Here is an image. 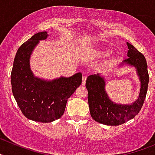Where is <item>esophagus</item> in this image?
<instances>
[{"label": "esophagus", "mask_w": 155, "mask_h": 155, "mask_svg": "<svg viewBox=\"0 0 155 155\" xmlns=\"http://www.w3.org/2000/svg\"><path fill=\"white\" fill-rule=\"evenodd\" d=\"M86 79H87V77H86L85 75H84V76L82 77V85H84V84H85Z\"/></svg>", "instance_id": "1"}]
</instances>
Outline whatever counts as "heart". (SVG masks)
Segmentation results:
<instances>
[{
	"label": "heart",
	"mask_w": 155,
	"mask_h": 155,
	"mask_svg": "<svg viewBox=\"0 0 155 155\" xmlns=\"http://www.w3.org/2000/svg\"><path fill=\"white\" fill-rule=\"evenodd\" d=\"M112 53H113V50L109 49V48H102L97 51L96 54L99 57H107V56L110 55Z\"/></svg>",
	"instance_id": "heart-1"
}]
</instances>
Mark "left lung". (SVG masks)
Here are the masks:
<instances>
[{"instance_id": "obj_1", "label": "left lung", "mask_w": 155, "mask_h": 155, "mask_svg": "<svg viewBox=\"0 0 155 155\" xmlns=\"http://www.w3.org/2000/svg\"><path fill=\"white\" fill-rule=\"evenodd\" d=\"M128 46L127 57L120 67H134L139 77L140 88L138 98L131 104H118L110 99L105 91V78L100 74L87 77L86 88L90 114L94 120L108 126H119L132 120L139 113L147 94L149 82L147 64L144 56L130 43Z\"/></svg>"}]
</instances>
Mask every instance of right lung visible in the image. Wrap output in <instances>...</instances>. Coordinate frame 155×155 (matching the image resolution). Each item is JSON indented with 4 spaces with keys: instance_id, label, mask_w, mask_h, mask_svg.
<instances>
[{
    "instance_id": "right-lung-1",
    "label": "right lung",
    "mask_w": 155,
    "mask_h": 155,
    "mask_svg": "<svg viewBox=\"0 0 155 155\" xmlns=\"http://www.w3.org/2000/svg\"><path fill=\"white\" fill-rule=\"evenodd\" d=\"M48 38L40 31L18 48L11 74L13 95L26 118L50 123L63 116L68 99L81 84V72L69 78L44 80L35 76L30 68V57L39 41Z\"/></svg>"
}]
</instances>
